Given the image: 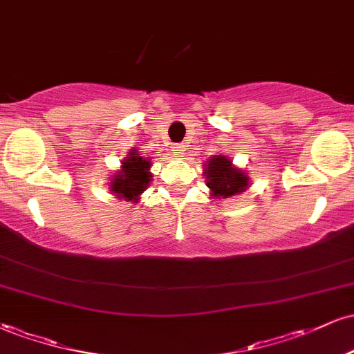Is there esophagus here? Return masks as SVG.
<instances>
[{
  "label": "esophagus",
  "instance_id": "1",
  "mask_svg": "<svg viewBox=\"0 0 354 354\" xmlns=\"http://www.w3.org/2000/svg\"><path fill=\"white\" fill-rule=\"evenodd\" d=\"M185 151H186V146L185 145H173V153L176 154V156H183V154H185Z\"/></svg>",
  "mask_w": 354,
  "mask_h": 354
}]
</instances>
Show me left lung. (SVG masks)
Instances as JSON below:
<instances>
[{
	"label": "left lung",
	"instance_id": "1",
	"mask_svg": "<svg viewBox=\"0 0 354 354\" xmlns=\"http://www.w3.org/2000/svg\"><path fill=\"white\" fill-rule=\"evenodd\" d=\"M203 174L206 176V186L211 196L216 200L236 196L250 188V176L245 169L233 165L225 154H214L205 163Z\"/></svg>",
	"mask_w": 354,
	"mask_h": 354
}]
</instances>
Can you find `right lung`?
Here are the masks:
<instances>
[{
  "mask_svg": "<svg viewBox=\"0 0 354 354\" xmlns=\"http://www.w3.org/2000/svg\"><path fill=\"white\" fill-rule=\"evenodd\" d=\"M151 160L141 156L136 148L129 149L124 160H121V168L109 176V191L118 200L140 203L141 193L148 188L153 174L149 171Z\"/></svg>",
  "mask_w": 354,
  "mask_h": 354,
  "instance_id": "add662e5",
  "label": "right lung"
}]
</instances>
